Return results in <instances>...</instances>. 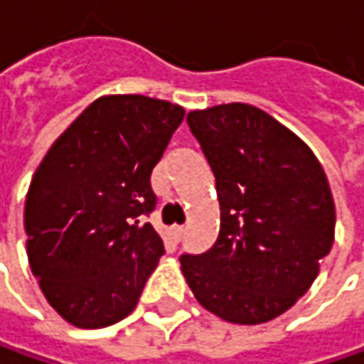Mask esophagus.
I'll list each match as a JSON object with an SVG mask.
<instances>
[{"label":"esophagus","instance_id":"34e87169","mask_svg":"<svg viewBox=\"0 0 364 364\" xmlns=\"http://www.w3.org/2000/svg\"><path fill=\"white\" fill-rule=\"evenodd\" d=\"M168 234H171V240H173V242L177 245V242L181 240V236H183V226H173Z\"/></svg>","mask_w":364,"mask_h":364}]
</instances>
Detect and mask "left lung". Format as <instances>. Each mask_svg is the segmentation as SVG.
Wrapping results in <instances>:
<instances>
[{
    "label": "left lung",
    "mask_w": 364,
    "mask_h": 364,
    "mask_svg": "<svg viewBox=\"0 0 364 364\" xmlns=\"http://www.w3.org/2000/svg\"><path fill=\"white\" fill-rule=\"evenodd\" d=\"M215 177L220 234L183 255L196 299L232 324H264L306 295L334 242L336 210L308 144L248 103L187 114Z\"/></svg>",
    "instance_id": "obj_1"
}]
</instances>
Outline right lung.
<instances>
[{
	"label": "right lung",
	"mask_w": 364,
	"mask_h": 364,
	"mask_svg": "<svg viewBox=\"0 0 364 364\" xmlns=\"http://www.w3.org/2000/svg\"><path fill=\"white\" fill-rule=\"evenodd\" d=\"M185 109L146 95H103L58 136L26 193L28 262L46 301L77 328L134 311L159 259L152 168Z\"/></svg>",
	"instance_id": "right-lung-1"
}]
</instances>
